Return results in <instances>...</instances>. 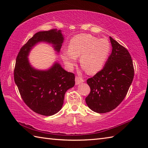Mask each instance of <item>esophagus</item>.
Here are the masks:
<instances>
[{
    "mask_svg": "<svg viewBox=\"0 0 148 148\" xmlns=\"http://www.w3.org/2000/svg\"><path fill=\"white\" fill-rule=\"evenodd\" d=\"M75 81H76V85H78L81 83H83L84 80L83 79V78L79 77H76V79H75Z\"/></svg>",
    "mask_w": 148,
    "mask_h": 148,
    "instance_id": "34e87169",
    "label": "esophagus"
}]
</instances>
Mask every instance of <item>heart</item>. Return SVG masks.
I'll return each instance as SVG.
<instances>
[{
    "label": "heart",
    "instance_id": "heart-1",
    "mask_svg": "<svg viewBox=\"0 0 148 148\" xmlns=\"http://www.w3.org/2000/svg\"><path fill=\"white\" fill-rule=\"evenodd\" d=\"M110 44L107 39H98L90 34H79L72 38L68 49H63L61 57L64 64L71 69L79 57L81 66L88 74H95L104 65L110 53Z\"/></svg>",
    "mask_w": 148,
    "mask_h": 148
}]
</instances>
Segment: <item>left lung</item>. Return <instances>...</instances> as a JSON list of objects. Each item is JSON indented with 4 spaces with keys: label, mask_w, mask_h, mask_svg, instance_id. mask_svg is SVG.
Returning <instances> with one entry per match:
<instances>
[{
    "label": "left lung",
    "mask_w": 148,
    "mask_h": 148,
    "mask_svg": "<svg viewBox=\"0 0 148 148\" xmlns=\"http://www.w3.org/2000/svg\"><path fill=\"white\" fill-rule=\"evenodd\" d=\"M112 53L104 67L87 80L91 92L85 101L97 113L114 109L125 99L134 76L133 62L128 50L109 37Z\"/></svg>",
    "instance_id": "obj_1"
}]
</instances>
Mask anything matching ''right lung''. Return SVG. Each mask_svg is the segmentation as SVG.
Listing matches in <instances>:
<instances>
[{"instance_id":"add662e5","label":"right lung","mask_w":148,"mask_h":148,"mask_svg":"<svg viewBox=\"0 0 148 148\" xmlns=\"http://www.w3.org/2000/svg\"><path fill=\"white\" fill-rule=\"evenodd\" d=\"M64 40L60 30L38 32L20 49L16 60L14 82L25 103L37 114L51 116L57 113L63 106L65 92L74 86L75 76L64 70L58 61L48 69H36L29 62V54L40 42L51 45L59 53Z\"/></svg>"}]
</instances>
